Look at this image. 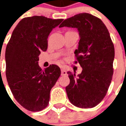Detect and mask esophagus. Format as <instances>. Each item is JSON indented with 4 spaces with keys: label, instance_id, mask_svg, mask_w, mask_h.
Returning <instances> with one entry per match:
<instances>
[{
    "label": "esophagus",
    "instance_id": "obj_1",
    "mask_svg": "<svg viewBox=\"0 0 126 126\" xmlns=\"http://www.w3.org/2000/svg\"><path fill=\"white\" fill-rule=\"evenodd\" d=\"M67 71L66 70H65L64 69H61V76H67Z\"/></svg>",
    "mask_w": 126,
    "mask_h": 126
}]
</instances>
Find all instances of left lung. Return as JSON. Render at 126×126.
<instances>
[{
  "mask_svg": "<svg viewBox=\"0 0 126 126\" xmlns=\"http://www.w3.org/2000/svg\"><path fill=\"white\" fill-rule=\"evenodd\" d=\"M77 28L79 35L78 48L74 52L82 67L78 76L68 71L70 79L66 86L69 101L79 108H93L107 93L113 74L115 49L110 34L99 18L84 13L64 20L59 28Z\"/></svg>",
  "mask_w": 126,
  "mask_h": 126,
  "instance_id": "1",
  "label": "left lung"
}]
</instances>
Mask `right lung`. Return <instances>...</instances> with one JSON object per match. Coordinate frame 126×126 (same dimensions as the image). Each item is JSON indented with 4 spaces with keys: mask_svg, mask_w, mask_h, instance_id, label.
Wrapping results in <instances>:
<instances>
[{
    "mask_svg": "<svg viewBox=\"0 0 126 126\" xmlns=\"http://www.w3.org/2000/svg\"><path fill=\"white\" fill-rule=\"evenodd\" d=\"M63 21L43 16L22 19L13 30L5 52L6 77L14 97L24 108L39 111L48 105L50 92L61 76L60 68L38 65L39 55L46 51L52 29Z\"/></svg>",
    "mask_w": 126,
    "mask_h": 126,
    "instance_id": "obj_1",
    "label": "right lung"
}]
</instances>
